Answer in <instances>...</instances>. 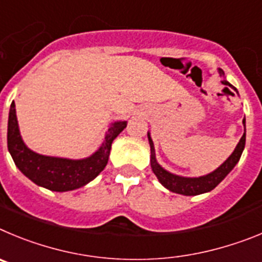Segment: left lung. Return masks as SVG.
I'll return each mask as SVG.
<instances>
[{"label": "left lung", "mask_w": 262, "mask_h": 262, "mask_svg": "<svg viewBox=\"0 0 262 262\" xmlns=\"http://www.w3.org/2000/svg\"><path fill=\"white\" fill-rule=\"evenodd\" d=\"M219 75L222 77V83L226 84V86L231 87L236 91V94L239 95L237 90L235 89L230 82L226 79L225 72L222 69H218ZM243 125H244V134L240 138L239 143L236 145L235 150L232 151V154L227 158V159L223 162L221 166L216 169H214L213 172L207 173V175L200 176V178H187V176H179L172 173V172L167 171L163 167L158 163L157 157H155V148H154V142L151 140V136L147 132V138L148 143H150V163H151V169L155 173V176L158 178L159 183L163 185L164 188H167L168 190L173 193H178V194L183 195H197L202 194V193H207L213 190L214 188L218 185L226 176L232 171L235 166L239 162L240 157L243 154V150H244V146H246V119L243 120Z\"/></svg>", "instance_id": "8db88e82"}]
</instances>
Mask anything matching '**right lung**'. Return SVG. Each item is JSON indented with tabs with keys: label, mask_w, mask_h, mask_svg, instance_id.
<instances>
[{
	"label": "right lung",
	"mask_w": 262,
	"mask_h": 262,
	"mask_svg": "<svg viewBox=\"0 0 262 262\" xmlns=\"http://www.w3.org/2000/svg\"><path fill=\"white\" fill-rule=\"evenodd\" d=\"M128 121L112 122L100 147L83 159L48 157L32 151L23 142L16 120L15 103H11L8 121V148L15 166L39 187L53 192H68L93 181L108 163L114 140L126 128Z\"/></svg>",
	"instance_id": "right-lung-1"
}]
</instances>
